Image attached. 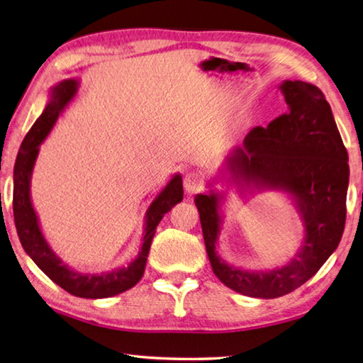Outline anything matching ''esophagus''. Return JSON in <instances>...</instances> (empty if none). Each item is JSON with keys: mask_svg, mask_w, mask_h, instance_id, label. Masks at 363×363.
Segmentation results:
<instances>
[{"mask_svg": "<svg viewBox=\"0 0 363 363\" xmlns=\"http://www.w3.org/2000/svg\"><path fill=\"white\" fill-rule=\"evenodd\" d=\"M184 189H186V192L189 195H194L196 192H200L203 189V179L200 174L196 173H189L184 177Z\"/></svg>", "mask_w": 363, "mask_h": 363, "instance_id": "34e87169", "label": "esophagus"}]
</instances>
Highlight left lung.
I'll return each mask as SVG.
<instances>
[{
  "label": "left lung",
  "instance_id": "left-lung-1",
  "mask_svg": "<svg viewBox=\"0 0 363 363\" xmlns=\"http://www.w3.org/2000/svg\"><path fill=\"white\" fill-rule=\"evenodd\" d=\"M279 90L287 113L267 128L250 130L242 146L225 157L217 181L235 186L242 196L268 190L291 196L303 225L301 246L291 262L273 269L230 265L216 249L227 192L211 189L195 196L214 274L232 291L254 298H278L311 279L338 247L346 222L347 150L330 104L315 85L303 81H282Z\"/></svg>",
  "mask_w": 363,
  "mask_h": 363
}]
</instances>
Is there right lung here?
I'll list each match as a JSON object with an SVG mask.
<instances>
[{"instance_id": "add662e5", "label": "right lung", "mask_w": 363, "mask_h": 363, "mask_svg": "<svg viewBox=\"0 0 363 363\" xmlns=\"http://www.w3.org/2000/svg\"><path fill=\"white\" fill-rule=\"evenodd\" d=\"M77 89V79H65L54 85L49 90V103L45 104L43 114L38 117V121L33 123L25 136L14 164V200H12L14 222L25 252L57 286H60L71 295L81 296V298H109V296L128 291L143 278L157 225L176 203L182 201V176L177 173L171 177L167 186L162 189V192L149 204L146 216H144L141 249L127 265L103 273H82L63 263L60 257L52 250L48 240L44 238L41 227H39L38 214L31 203L30 184L39 146L54 128L60 114L74 100Z\"/></svg>"}]
</instances>
